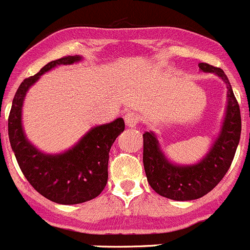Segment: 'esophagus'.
Returning <instances> with one entry per match:
<instances>
[{
	"label": "esophagus",
	"instance_id": "1",
	"mask_svg": "<svg viewBox=\"0 0 250 250\" xmlns=\"http://www.w3.org/2000/svg\"><path fill=\"white\" fill-rule=\"evenodd\" d=\"M124 120L127 127H136L138 123V117L135 113H127L124 117Z\"/></svg>",
	"mask_w": 250,
	"mask_h": 250
}]
</instances>
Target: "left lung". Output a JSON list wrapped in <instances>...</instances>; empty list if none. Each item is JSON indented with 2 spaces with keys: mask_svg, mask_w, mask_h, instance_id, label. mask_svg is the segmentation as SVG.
<instances>
[{
  "mask_svg": "<svg viewBox=\"0 0 250 250\" xmlns=\"http://www.w3.org/2000/svg\"><path fill=\"white\" fill-rule=\"evenodd\" d=\"M199 70L221 79L227 88L221 127L208 152L196 163L179 164L167 158L154 131L143 133V165L148 184L172 201H194L209 193L231 167L241 137V112L231 83L220 68L199 63Z\"/></svg>",
  "mask_w": 250,
  "mask_h": 250,
  "instance_id": "left-lung-1",
  "label": "left lung"
}]
</instances>
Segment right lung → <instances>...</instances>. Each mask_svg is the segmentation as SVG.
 <instances>
[{"label": "right lung", "mask_w": 250, "mask_h": 250, "mask_svg": "<svg viewBox=\"0 0 250 250\" xmlns=\"http://www.w3.org/2000/svg\"><path fill=\"white\" fill-rule=\"evenodd\" d=\"M83 56H68L49 62L38 74L25 79L17 90L8 118V136L19 167L31 186L49 201L64 206L96 198L108 181L109 150L124 131L123 118L91 127L70 148L61 153L39 149L23 126V105L29 88L41 75L59 65H71Z\"/></svg>", "instance_id": "obj_1"}]
</instances>
